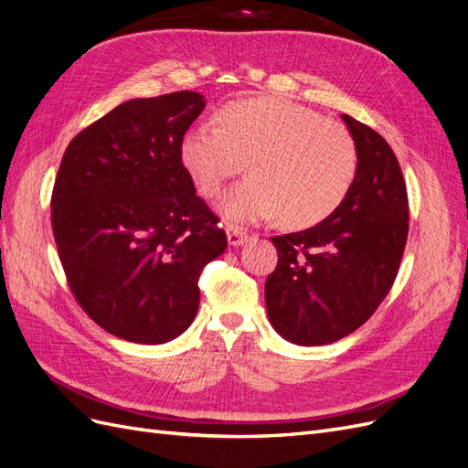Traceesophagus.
I'll use <instances>...</instances> for the list:
<instances>
[{
  "mask_svg": "<svg viewBox=\"0 0 468 468\" xmlns=\"http://www.w3.org/2000/svg\"><path fill=\"white\" fill-rule=\"evenodd\" d=\"M226 238H229V244L230 246H242L246 239H248V234L246 230L238 229V226H229V230H226Z\"/></svg>",
  "mask_w": 468,
  "mask_h": 468,
  "instance_id": "esophagus-1",
  "label": "esophagus"
}]
</instances>
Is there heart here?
<instances>
[{
  "instance_id": "heart-1",
  "label": "heart",
  "mask_w": 468,
  "mask_h": 468,
  "mask_svg": "<svg viewBox=\"0 0 468 468\" xmlns=\"http://www.w3.org/2000/svg\"><path fill=\"white\" fill-rule=\"evenodd\" d=\"M220 122L195 124L181 138V164L205 197H217L230 177L239 181L222 197V215L260 222L281 215L289 226H310L344 201L357 172V150L339 122L281 97L232 101Z\"/></svg>"
}]
</instances>
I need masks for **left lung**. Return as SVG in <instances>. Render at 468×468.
I'll return each instance as SVG.
<instances>
[{
	"label": "left lung",
	"instance_id": "1",
	"mask_svg": "<svg viewBox=\"0 0 468 468\" xmlns=\"http://www.w3.org/2000/svg\"><path fill=\"white\" fill-rule=\"evenodd\" d=\"M357 150L344 201L313 229L275 236L279 261L265 281L273 330L296 346L337 342L371 318L399 273L408 195L399 160L371 126L342 115Z\"/></svg>",
	"mask_w": 468,
	"mask_h": 468
}]
</instances>
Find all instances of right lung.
Masks as SVG:
<instances>
[{
	"mask_svg": "<svg viewBox=\"0 0 468 468\" xmlns=\"http://www.w3.org/2000/svg\"><path fill=\"white\" fill-rule=\"evenodd\" d=\"M197 91L131 99L68 144L52 191V232L76 301L112 335L158 346L199 308L201 269L226 234L181 164L205 109Z\"/></svg>",
	"mask_w": 468,
	"mask_h": 468,
	"instance_id": "right-lung-1",
	"label": "right lung"
}]
</instances>
